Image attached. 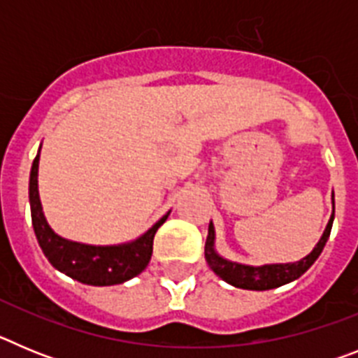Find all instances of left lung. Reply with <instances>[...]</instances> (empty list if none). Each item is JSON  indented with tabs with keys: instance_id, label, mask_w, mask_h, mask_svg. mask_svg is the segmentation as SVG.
Returning <instances> with one entry per match:
<instances>
[{
	"instance_id": "8db88e82",
	"label": "left lung",
	"mask_w": 358,
	"mask_h": 358,
	"mask_svg": "<svg viewBox=\"0 0 358 358\" xmlns=\"http://www.w3.org/2000/svg\"><path fill=\"white\" fill-rule=\"evenodd\" d=\"M334 215H335V202H334ZM334 215H331L330 222H328L327 229L322 233L321 240L315 245V249L310 252L306 258H303L297 264H285V265H264V267H249V265H238L231 264V262L224 260L217 252L213 251V240H215V231L213 226L210 224L208 229V238H206V262L211 267L217 276L222 278L224 281L231 283V285L238 287V289H248V290H268L276 289V287L285 285L289 281L296 280L301 274H305L312 264L319 258L322 252L327 240L330 236L331 224H334Z\"/></svg>"
}]
</instances>
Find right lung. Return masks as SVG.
I'll return each mask as SVG.
<instances>
[{
    "instance_id": "right-lung-1",
    "label": "right lung",
    "mask_w": 358,
    "mask_h": 358,
    "mask_svg": "<svg viewBox=\"0 0 358 358\" xmlns=\"http://www.w3.org/2000/svg\"><path fill=\"white\" fill-rule=\"evenodd\" d=\"M37 170H39V154L34 159L30 172V208L31 224L36 231L37 242L43 249L50 264L73 280L85 285H118L143 273L150 262L154 235L161 224L166 220L169 213L154 224L141 238L127 245H110V248H96L85 243L69 242L62 236L55 235L43 215L37 189Z\"/></svg>"
}]
</instances>
